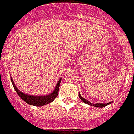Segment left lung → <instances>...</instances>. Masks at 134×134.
Returning <instances> with one entry per match:
<instances>
[{
    "label": "left lung",
    "instance_id": "1",
    "mask_svg": "<svg viewBox=\"0 0 134 134\" xmlns=\"http://www.w3.org/2000/svg\"><path fill=\"white\" fill-rule=\"evenodd\" d=\"M79 98L81 99V100L82 102H84V103L88 104V105H92V106H94V107H97V108H104V107H105V106H106V105H110V104H111V103H112V102H108V103H107V104H105V103H97V104H93V103H92V102H90V101H88V100H87V99H85L84 98H83V97H82L80 95V94H79Z\"/></svg>",
    "mask_w": 134,
    "mask_h": 134
}]
</instances>
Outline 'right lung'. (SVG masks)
<instances>
[{
	"label": "right lung",
	"mask_w": 134,
	"mask_h": 134,
	"mask_svg": "<svg viewBox=\"0 0 134 134\" xmlns=\"http://www.w3.org/2000/svg\"><path fill=\"white\" fill-rule=\"evenodd\" d=\"M11 80L12 81V84L14 87V90H16V92L18 94V95L19 96L21 99H23L24 101H25L26 103H28L29 105H35V106H42V105H45L47 104H49L50 102H52L54 99L57 97V96L58 94V90H59L60 83L61 81V79L58 81V82L57 83L56 87L53 92L50 94L45 96H33L30 95V94H24L21 92V91L17 89V87L15 86V84L13 81V79L11 76Z\"/></svg>",
	"instance_id": "add662e5"
}]
</instances>
